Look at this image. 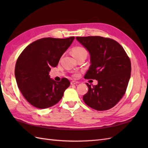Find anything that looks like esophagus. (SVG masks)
Segmentation results:
<instances>
[{"label": "esophagus", "mask_w": 148, "mask_h": 148, "mask_svg": "<svg viewBox=\"0 0 148 148\" xmlns=\"http://www.w3.org/2000/svg\"><path fill=\"white\" fill-rule=\"evenodd\" d=\"M78 82H76V81H72L71 82V85H73V84H78Z\"/></svg>", "instance_id": "obj_1"}]
</instances>
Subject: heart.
I'll use <instances>...</instances> for the list:
<instances>
[{
	"label": "heart",
	"mask_w": 148,
	"mask_h": 148,
	"mask_svg": "<svg viewBox=\"0 0 148 148\" xmlns=\"http://www.w3.org/2000/svg\"><path fill=\"white\" fill-rule=\"evenodd\" d=\"M71 54L76 59L78 57L82 56L86 57L88 55V52L86 49L82 46H76L71 49Z\"/></svg>",
	"instance_id": "b5f03b06"
}]
</instances>
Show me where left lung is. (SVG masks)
Masks as SVG:
<instances>
[{"label": "left lung", "instance_id": "8db88e82", "mask_svg": "<svg viewBox=\"0 0 148 148\" xmlns=\"http://www.w3.org/2000/svg\"><path fill=\"white\" fill-rule=\"evenodd\" d=\"M89 51V69L84 78L97 80V85L89 84L83 96L86 104L97 110L112 108L126 92L131 75V62L126 52L115 40L101 36L76 38Z\"/></svg>", "mask_w": 148, "mask_h": 148}]
</instances>
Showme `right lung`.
<instances>
[{
	"mask_svg": "<svg viewBox=\"0 0 148 148\" xmlns=\"http://www.w3.org/2000/svg\"><path fill=\"white\" fill-rule=\"evenodd\" d=\"M75 37L65 39L44 38L26 47L16 60L15 76L20 91L31 105L46 109L56 104L62 98L70 83L66 78L60 82L49 75L56 67Z\"/></svg>",
	"mask_w": 148,
	"mask_h": 148,
	"instance_id": "right-lung-1",
	"label": "right lung"
}]
</instances>
